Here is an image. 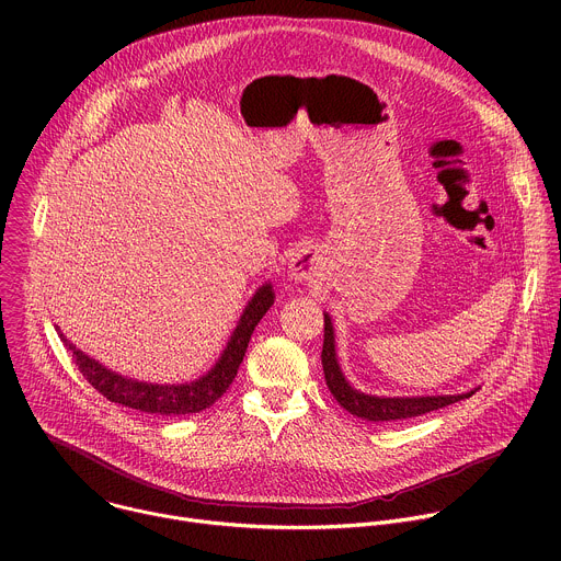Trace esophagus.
<instances>
[{
  "label": "esophagus",
  "mask_w": 561,
  "mask_h": 561,
  "mask_svg": "<svg viewBox=\"0 0 561 561\" xmlns=\"http://www.w3.org/2000/svg\"><path fill=\"white\" fill-rule=\"evenodd\" d=\"M317 271H319V264H317V255L308 249H301L297 251L293 257H290V264H288V273L293 279L297 282H308V279H314L317 277Z\"/></svg>",
  "instance_id": "esophagus-1"
}]
</instances>
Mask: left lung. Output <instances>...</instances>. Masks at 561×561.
<instances>
[{"instance_id": "8db88e82", "label": "left lung", "mask_w": 561, "mask_h": 561, "mask_svg": "<svg viewBox=\"0 0 561 561\" xmlns=\"http://www.w3.org/2000/svg\"><path fill=\"white\" fill-rule=\"evenodd\" d=\"M322 366H324V377L327 386L333 392V397L346 409L351 415L362 417L366 422H397V420H409V417H420L431 411L444 409L448 404L459 402V399H466L474 394V390L468 392H457V394H420V397H379V394H368L351 386V381L344 377L340 362H337V351H335V329L331 322V314L324 312V348H322Z\"/></svg>"}]
</instances>
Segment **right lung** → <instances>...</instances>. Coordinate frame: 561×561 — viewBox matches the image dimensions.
<instances>
[{"instance_id":"add662e5","label":"right lung","mask_w":561,"mask_h":561,"mask_svg":"<svg viewBox=\"0 0 561 561\" xmlns=\"http://www.w3.org/2000/svg\"><path fill=\"white\" fill-rule=\"evenodd\" d=\"M275 293L271 284H264L257 288V293L251 297L247 304L242 317L221 351V357L215 362V366L202 375L195 381L186 383H150V381H139V379H128L84 351H79L70 340L64 337V333L57 329L61 342L66 348L72 353L75 364L82 370V375L89 379V383L104 394L106 399L115 404L150 413V415H162V417H175V415H193L202 413L208 407H213L217 399L228 390L232 383L239 364L244 362L251 335L255 327L260 324V319L266 314V310L273 306Z\"/></svg>"}]
</instances>
